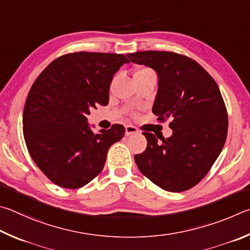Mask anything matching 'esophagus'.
Wrapping results in <instances>:
<instances>
[{
  "mask_svg": "<svg viewBox=\"0 0 250 250\" xmlns=\"http://www.w3.org/2000/svg\"><path fill=\"white\" fill-rule=\"evenodd\" d=\"M137 133H138V129L133 125H127L125 127L126 136H130V135H134V134H137Z\"/></svg>",
  "mask_w": 250,
  "mask_h": 250,
  "instance_id": "obj_1",
  "label": "esophagus"
}]
</instances>
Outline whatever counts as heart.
<instances>
[{"mask_svg":"<svg viewBox=\"0 0 250 250\" xmlns=\"http://www.w3.org/2000/svg\"><path fill=\"white\" fill-rule=\"evenodd\" d=\"M139 72H152L150 69H147V68H143L141 70H138V71L136 73H139Z\"/></svg>","mask_w":250,"mask_h":250,"instance_id":"1","label":"heart"}]
</instances>
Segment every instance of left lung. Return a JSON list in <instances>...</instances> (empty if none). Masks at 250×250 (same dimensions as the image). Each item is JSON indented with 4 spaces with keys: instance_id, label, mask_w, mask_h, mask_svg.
<instances>
[{
    "instance_id": "8db88e82",
    "label": "left lung",
    "mask_w": 250,
    "mask_h": 250,
    "mask_svg": "<svg viewBox=\"0 0 250 250\" xmlns=\"http://www.w3.org/2000/svg\"><path fill=\"white\" fill-rule=\"evenodd\" d=\"M127 57L157 72L152 113L161 122L171 118L172 129L169 138L144 132L147 148L135 155V163L161 189L189 190L207 176L224 147L229 118L221 91L203 67L187 56L148 50Z\"/></svg>"
}]
</instances>
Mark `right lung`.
Segmentation results:
<instances>
[{
	"label": "right lung",
	"instance_id": "obj_1",
	"mask_svg": "<svg viewBox=\"0 0 250 250\" xmlns=\"http://www.w3.org/2000/svg\"><path fill=\"white\" fill-rule=\"evenodd\" d=\"M124 55L79 51L59 57L35 80L26 99L23 134L35 164L55 185L78 189L102 171L108 148L124 137L114 124L94 134L86 116L108 104Z\"/></svg>",
	"mask_w": 250,
	"mask_h": 250
}]
</instances>
